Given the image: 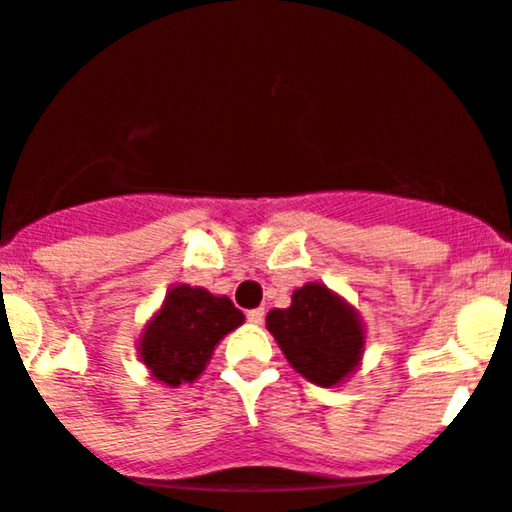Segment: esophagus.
Listing matches in <instances>:
<instances>
[{
  "label": "esophagus",
  "mask_w": 512,
  "mask_h": 512,
  "mask_svg": "<svg viewBox=\"0 0 512 512\" xmlns=\"http://www.w3.org/2000/svg\"><path fill=\"white\" fill-rule=\"evenodd\" d=\"M262 318H265V310L262 308H255V310H247V321L255 323V326H260Z\"/></svg>",
  "instance_id": "1"
}]
</instances>
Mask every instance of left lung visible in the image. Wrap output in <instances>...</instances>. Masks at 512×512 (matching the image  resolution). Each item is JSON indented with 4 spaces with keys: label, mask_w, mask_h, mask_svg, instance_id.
Masks as SVG:
<instances>
[{
    "label": "left lung",
    "mask_w": 512,
    "mask_h": 512,
    "mask_svg": "<svg viewBox=\"0 0 512 512\" xmlns=\"http://www.w3.org/2000/svg\"><path fill=\"white\" fill-rule=\"evenodd\" d=\"M267 328L290 366L318 386L346 379L364 348V328L356 313L318 283L295 290L290 308L270 310Z\"/></svg>",
    "instance_id": "obj_1"
}]
</instances>
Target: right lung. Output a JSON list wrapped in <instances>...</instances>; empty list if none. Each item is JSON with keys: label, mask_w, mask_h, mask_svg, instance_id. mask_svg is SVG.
I'll return each mask as SVG.
<instances>
[{"label": "right lung", "mask_w": 512, "mask_h": 512, "mask_svg": "<svg viewBox=\"0 0 512 512\" xmlns=\"http://www.w3.org/2000/svg\"><path fill=\"white\" fill-rule=\"evenodd\" d=\"M242 321L245 315L229 298H217L204 288L176 285L143 333V364L166 386L191 384L207 369L214 346Z\"/></svg>", "instance_id": "obj_1"}]
</instances>
